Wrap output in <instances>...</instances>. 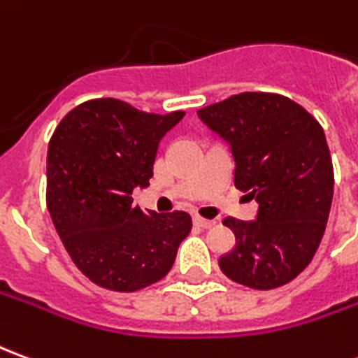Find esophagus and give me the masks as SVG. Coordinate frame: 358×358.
Here are the masks:
<instances>
[{
  "label": "esophagus",
  "mask_w": 358,
  "mask_h": 358,
  "mask_svg": "<svg viewBox=\"0 0 358 358\" xmlns=\"http://www.w3.org/2000/svg\"><path fill=\"white\" fill-rule=\"evenodd\" d=\"M194 222L195 226H199V228H203V230H207V228H213V226H215V220H207V218H203V217H195Z\"/></svg>",
  "instance_id": "esophagus-1"
}]
</instances>
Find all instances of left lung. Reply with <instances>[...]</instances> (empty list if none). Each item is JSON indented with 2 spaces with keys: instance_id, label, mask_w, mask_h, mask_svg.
Instances as JSON below:
<instances>
[{
  "instance_id": "obj_1",
  "label": "left lung",
  "mask_w": 358,
  "mask_h": 358,
  "mask_svg": "<svg viewBox=\"0 0 358 358\" xmlns=\"http://www.w3.org/2000/svg\"><path fill=\"white\" fill-rule=\"evenodd\" d=\"M230 143L234 184L259 203L257 220L224 218L236 248L218 259L232 282L274 289L307 268L320 245L334 195L322 126L289 97L243 92L197 110Z\"/></svg>"
}]
</instances>
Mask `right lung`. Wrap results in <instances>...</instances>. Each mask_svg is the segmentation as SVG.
<instances>
[{"label": "right lung", "instance_id": "1", "mask_svg": "<svg viewBox=\"0 0 358 358\" xmlns=\"http://www.w3.org/2000/svg\"><path fill=\"white\" fill-rule=\"evenodd\" d=\"M182 118L103 97L66 113L51 136L48 210L73 263L99 287L130 293L163 280L192 230L184 210L132 203L134 187L149 186L159 141Z\"/></svg>", "mask_w": 358, "mask_h": 358}]
</instances>
